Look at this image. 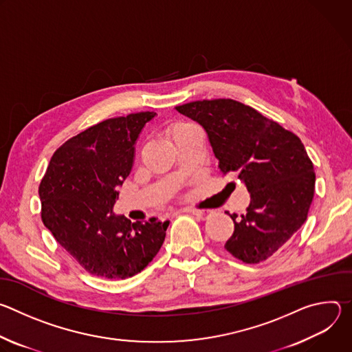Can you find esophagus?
Listing matches in <instances>:
<instances>
[{
    "label": "esophagus",
    "mask_w": 352,
    "mask_h": 352,
    "mask_svg": "<svg viewBox=\"0 0 352 352\" xmlns=\"http://www.w3.org/2000/svg\"><path fill=\"white\" fill-rule=\"evenodd\" d=\"M186 212H188V213H190V214H193V216H196V217H197V219H200V220H206V219H209V217L212 216V212H210V210L186 209Z\"/></svg>",
    "instance_id": "esophagus-1"
}]
</instances>
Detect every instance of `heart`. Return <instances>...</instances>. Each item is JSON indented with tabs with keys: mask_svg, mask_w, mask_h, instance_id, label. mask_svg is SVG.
Returning a JSON list of instances; mask_svg holds the SVG:
<instances>
[{
	"mask_svg": "<svg viewBox=\"0 0 352 352\" xmlns=\"http://www.w3.org/2000/svg\"><path fill=\"white\" fill-rule=\"evenodd\" d=\"M178 126H179V125H175V126H174V128H171V131H170V133H171V132H173V131H174V129H175V128H178Z\"/></svg>",
	"mask_w": 352,
	"mask_h": 352,
	"instance_id": "1",
	"label": "heart"
}]
</instances>
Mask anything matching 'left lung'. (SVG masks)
Listing matches in <instances>:
<instances>
[{
	"instance_id": "1",
	"label": "left lung",
	"mask_w": 352,
	"mask_h": 352,
	"mask_svg": "<svg viewBox=\"0 0 352 352\" xmlns=\"http://www.w3.org/2000/svg\"><path fill=\"white\" fill-rule=\"evenodd\" d=\"M177 111L206 131L223 174L235 173L250 204L234 221L224 248L245 263L276 255L302 227L315 192V171L300 139L255 109L231 98L204 100Z\"/></svg>"
}]
</instances>
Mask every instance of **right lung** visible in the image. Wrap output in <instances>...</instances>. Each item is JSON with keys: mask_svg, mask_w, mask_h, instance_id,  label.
<instances>
[{"mask_svg": "<svg viewBox=\"0 0 352 352\" xmlns=\"http://www.w3.org/2000/svg\"><path fill=\"white\" fill-rule=\"evenodd\" d=\"M157 114H129L98 122L53 155L38 186L41 220L87 273L124 280L142 272L160 250L168 220L131 223L113 208L135 162L143 126Z\"/></svg>", "mask_w": 352, "mask_h": 352, "instance_id": "add662e5", "label": "right lung"}]
</instances>
